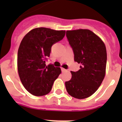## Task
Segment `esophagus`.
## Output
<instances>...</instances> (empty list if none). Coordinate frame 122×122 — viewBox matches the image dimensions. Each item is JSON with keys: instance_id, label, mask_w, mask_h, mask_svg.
<instances>
[{"instance_id": "34e87169", "label": "esophagus", "mask_w": 122, "mask_h": 122, "mask_svg": "<svg viewBox=\"0 0 122 122\" xmlns=\"http://www.w3.org/2000/svg\"><path fill=\"white\" fill-rule=\"evenodd\" d=\"M61 71H62V72H64V71H66V69L63 68H61Z\"/></svg>"}]
</instances>
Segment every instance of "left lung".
<instances>
[{"label": "left lung", "instance_id": "1", "mask_svg": "<svg viewBox=\"0 0 122 122\" xmlns=\"http://www.w3.org/2000/svg\"><path fill=\"white\" fill-rule=\"evenodd\" d=\"M66 37L75 61L81 66L77 71H71L72 76L65 82L66 89L75 98H87L98 89L105 76L106 47L102 40L89 30L66 31Z\"/></svg>", "mask_w": 122, "mask_h": 122}]
</instances>
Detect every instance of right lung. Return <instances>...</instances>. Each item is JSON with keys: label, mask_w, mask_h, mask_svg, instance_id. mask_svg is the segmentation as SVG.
I'll return each instance as SVG.
<instances>
[{"label": "right lung", "mask_w": 122, "mask_h": 122, "mask_svg": "<svg viewBox=\"0 0 122 122\" xmlns=\"http://www.w3.org/2000/svg\"><path fill=\"white\" fill-rule=\"evenodd\" d=\"M65 31L47 28L31 30L24 37L18 52V70L20 80L26 90L36 96L47 94L54 81L61 73L52 64L46 66L52 46L61 41Z\"/></svg>", "instance_id": "obj_1"}]
</instances>
